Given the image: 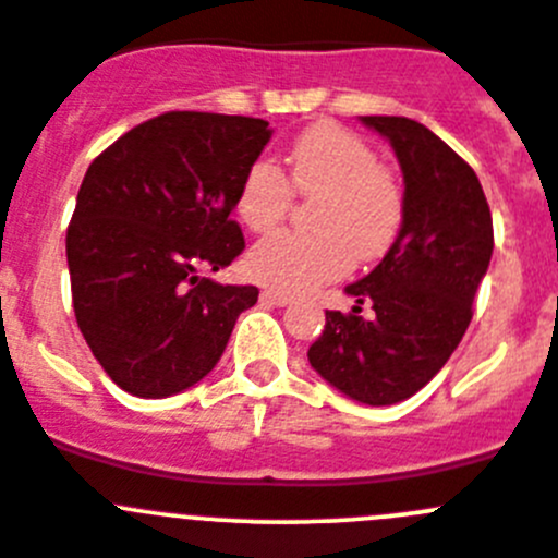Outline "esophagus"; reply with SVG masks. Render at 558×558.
Instances as JSON below:
<instances>
[{
  "label": "esophagus",
  "instance_id": "esophagus-1",
  "mask_svg": "<svg viewBox=\"0 0 558 558\" xmlns=\"http://www.w3.org/2000/svg\"><path fill=\"white\" fill-rule=\"evenodd\" d=\"M259 299H263L265 304H274V306H284V304H290V295H288V293H282V290H274V288L263 290V293H259Z\"/></svg>",
  "mask_w": 558,
  "mask_h": 558
}]
</instances>
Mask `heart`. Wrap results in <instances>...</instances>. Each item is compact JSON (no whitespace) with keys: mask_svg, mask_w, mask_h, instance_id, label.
I'll list each match as a JSON object with an SVG mask.
<instances>
[{"mask_svg":"<svg viewBox=\"0 0 558 558\" xmlns=\"http://www.w3.org/2000/svg\"><path fill=\"white\" fill-rule=\"evenodd\" d=\"M290 179L268 157L243 173L234 209L245 229L270 232L288 216L293 187L318 198L310 213L313 234L279 232L259 240L245 268L263 284L306 290L342 276L356 263L385 257L403 223V191L379 166L371 143L345 126L318 124L290 146Z\"/></svg>","mask_w":558,"mask_h":558,"instance_id":"b5f03b06","label":"heart"}]
</instances>
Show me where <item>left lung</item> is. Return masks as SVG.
<instances>
[{
	"mask_svg": "<svg viewBox=\"0 0 558 558\" xmlns=\"http://www.w3.org/2000/svg\"><path fill=\"white\" fill-rule=\"evenodd\" d=\"M360 121L396 151L403 223L385 259L345 288L351 313H326L306 356L342 396L390 407L426 387L468 331L493 257V216L476 171L432 130L401 116Z\"/></svg>",
	"mask_w": 558,
	"mask_h": 558,
	"instance_id": "1",
	"label": "left lung"
}]
</instances>
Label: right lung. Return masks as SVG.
<instances>
[{
  "label": "right lung",
  "mask_w": 558,
  "mask_h": 558,
  "mask_svg": "<svg viewBox=\"0 0 558 558\" xmlns=\"http://www.w3.org/2000/svg\"><path fill=\"white\" fill-rule=\"evenodd\" d=\"M263 119L173 110L107 146L82 179L65 232L76 326L105 373L137 398L202 381L254 284H221L245 248L234 198L270 141Z\"/></svg>",
  "instance_id": "1"
}]
</instances>
